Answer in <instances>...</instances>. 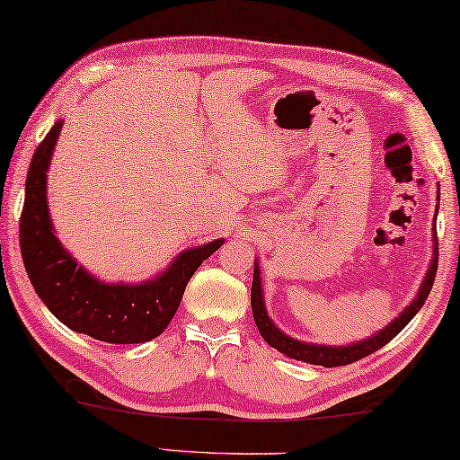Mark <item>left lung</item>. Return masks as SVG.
I'll use <instances>...</instances> for the list:
<instances>
[{
	"instance_id": "left-lung-1",
	"label": "left lung",
	"mask_w": 460,
	"mask_h": 460,
	"mask_svg": "<svg viewBox=\"0 0 460 460\" xmlns=\"http://www.w3.org/2000/svg\"><path fill=\"white\" fill-rule=\"evenodd\" d=\"M438 216V209H436ZM438 271V238L434 236V257L432 263H429V270L426 273V279L420 288L415 300L409 304V306L402 310V313L394 319L393 323H388L383 331L374 333L372 337L364 339V341L351 343V345H339V348H331V345H316V343H304L298 341V339L288 337L284 331H279L275 327V323L267 316V308H265V300H263V289H261V271L259 265L254 263V271H252V288H251V306H252V316L254 323H257L259 333L263 335L267 343L271 345L281 353H286L288 358L292 359H300V362H308V364H316V366H324V368H335V366H348L358 362L370 353L378 351L380 348L391 341L393 337H397L405 324L413 319L415 314L420 313V308L426 302L428 294L432 292L434 286V278Z\"/></svg>"
}]
</instances>
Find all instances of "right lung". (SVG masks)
Here are the masks:
<instances>
[{
    "label": "right lung",
    "mask_w": 460,
    "mask_h": 460,
    "mask_svg": "<svg viewBox=\"0 0 460 460\" xmlns=\"http://www.w3.org/2000/svg\"><path fill=\"white\" fill-rule=\"evenodd\" d=\"M63 121H58L34 152L26 176L20 216V251L34 292L75 333L104 343H144L168 327L190 275L224 240L182 251L168 270L137 286L104 284L77 265L55 236L47 208V171Z\"/></svg>",
    "instance_id": "1"
}]
</instances>
